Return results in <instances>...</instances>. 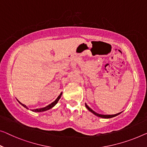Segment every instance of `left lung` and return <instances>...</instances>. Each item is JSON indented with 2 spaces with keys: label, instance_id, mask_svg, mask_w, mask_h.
Returning a JSON list of instances; mask_svg holds the SVG:
<instances>
[{
  "label": "left lung",
  "instance_id": "1",
  "mask_svg": "<svg viewBox=\"0 0 147 147\" xmlns=\"http://www.w3.org/2000/svg\"><path fill=\"white\" fill-rule=\"evenodd\" d=\"M85 106H86V108H87L88 109V110H89L90 111H91L92 113H93L94 114L96 115H97V116H98V117H102V118H111V117H115V116L117 115H119V114H120V113H117V114H114V115H102V114H99V113H96L95 111H93L92 109L90 108H89V107L86 104H85Z\"/></svg>",
  "mask_w": 147,
  "mask_h": 147
}]
</instances>
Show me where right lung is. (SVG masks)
<instances>
[{"mask_svg":"<svg viewBox=\"0 0 147 147\" xmlns=\"http://www.w3.org/2000/svg\"><path fill=\"white\" fill-rule=\"evenodd\" d=\"M61 95H62V93H61V94L58 96L57 97V99L55 100V101L53 102H52L51 104H49V106H46V107H45V108H41V109H32V111H35V112H41V111H46V110H47V109H51V108H53V107L58 102V101H59V100L60 99V98H61ZM19 103L20 104H22V106H23L24 107V108H27L28 109V108L27 107H26V105H24V104H22V103H20L19 102Z\"/></svg>","mask_w":147,"mask_h":147,"instance_id":"1","label":"right lung"}]
</instances>
